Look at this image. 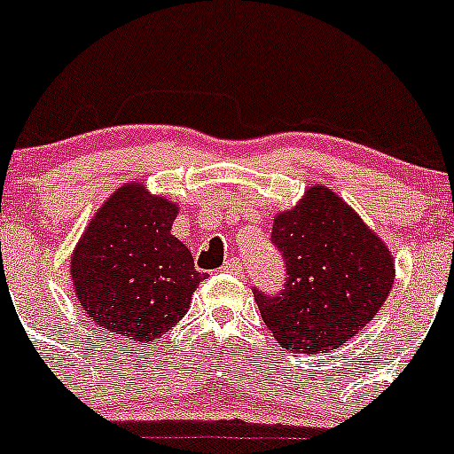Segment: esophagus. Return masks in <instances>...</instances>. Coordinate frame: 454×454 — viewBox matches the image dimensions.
<instances>
[{
    "mask_svg": "<svg viewBox=\"0 0 454 454\" xmlns=\"http://www.w3.org/2000/svg\"><path fill=\"white\" fill-rule=\"evenodd\" d=\"M223 270L231 274H239L241 272V259H237V256H232V259H228L226 263H223Z\"/></svg>",
    "mask_w": 454,
    "mask_h": 454,
    "instance_id": "1",
    "label": "esophagus"
}]
</instances>
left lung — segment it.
<instances>
[{
    "mask_svg": "<svg viewBox=\"0 0 454 454\" xmlns=\"http://www.w3.org/2000/svg\"><path fill=\"white\" fill-rule=\"evenodd\" d=\"M272 244L286 259V287L274 296L254 290V301L278 345L296 354H327L356 336L395 281L388 246L323 184L274 215Z\"/></svg>",
    "mask_w": 454,
    "mask_h": 454,
    "instance_id": "obj_1",
    "label": "left lung"
}]
</instances>
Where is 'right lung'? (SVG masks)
Instances as JSON below:
<instances>
[{"label": "right lung", "mask_w": 454, "mask_h": 454, "mask_svg": "<svg viewBox=\"0 0 454 454\" xmlns=\"http://www.w3.org/2000/svg\"><path fill=\"white\" fill-rule=\"evenodd\" d=\"M177 204L127 182L94 213L70 256L76 299L100 329L153 342L189 312L200 286L191 250L171 235Z\"/></svg>", "instance_id": "1"}]
</instances>
